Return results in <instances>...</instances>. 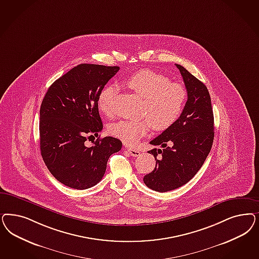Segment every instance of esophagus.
Masks as SVG:
<instances>
[{
  "instance_id": "34e87169",
  "label": "esophagus",
  "mask_w": 259,
  "mask_h": 259,
  "mask_svg": "<svg viewBox=\"0 0 259 259\" xmlns=\"http://www.w3.org/2000/svg\"><path fill=\"white\" fill-rule=\"evenodd\" d=\"M126 151L132 155V156H134V157H137V156H139L140 155V151L138 150H136V149H126Z\"/></svg>"
}]
</instances>
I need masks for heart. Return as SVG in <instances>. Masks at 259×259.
Listing matches in <instances>:
<instances>
[{"instance_id": "b5f03b06", "label": "heart", "mask_w": 259, "mask_h": 259, "mask_svg": "<svg viewBox=\"0 0 259 259\" xmlns=\"http://www.w3.org/2000/svg\"><path fill=\"white\" fill-rule=\"evenodd\" d=\"M126 85L143 98L140 120H124L109 126V133L127 146H134L146 135L150 125L155 131H164L174 125L180 116L187 93L183 85L169 81L161 73L150 69H140L125 79ZM116 88L106 85L101 91L97 105L107 116L113 114V97Z\"/></svg>"}]
</instances>
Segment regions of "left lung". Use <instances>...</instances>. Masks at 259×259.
<instances>
[{
  "instance_id": "left-lung-1",
  "label": "left lung",
  "mask_w": 259,
  "mask_h": 259,
  "mask_svg": "<svg viewBox=\"0 0 259 259\" xmlns=\"http://www.w3.org/2000/svg\"><path fill=\"white\" fill-rule=\"evenodd\" d=\"M183 78L188 99L174 125L150 141L161 149L149 150L155 161L154 169L144 176L151 190L166 192L188 183L203 166L213 137V112L207 87L185 67L176 65ZM160 154V158L157 155Z\"/></svg>"
}]
</instances>
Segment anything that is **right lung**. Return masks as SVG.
<instances>
[{"label":"right lung","mask_w":259,"mask_h":259,"mask_svg":"<svg viewBox=\"0 0 259 259\" xmlns=\"http://www.w3.org/2000/svg\"><path fill=\"white\" fill-rule=\"evenodd\" d=\"M119 67L81 64L52 83L40 109V150L50 174L76 190L99 183L112 153L122 142L99 138L92 147L84 143L103 130L97 99Z\"/></svg>","instance_id":"add662e5"}]
</instances>
